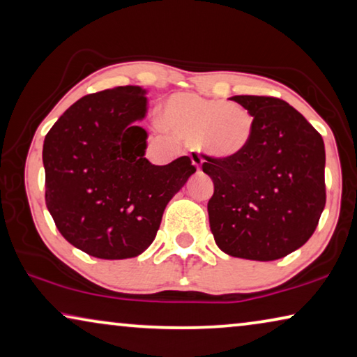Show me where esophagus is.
<instances>
[{"mask_svg": "<svg viewBox=\"0 0 357 357\" xmlns=\"http://www.w3.org/2000/svg\"><path fill=\"white\" fill-rule=\"evenodd\" d=\"M190 160H192V165L197 168V172H202V163H204V160H202V157L199 155V153H190Z\"/></svg>", "mask_w": 357, "mask_h": 357, "instance_id": "obj_1", "label": "esophagus"}]
</instances>
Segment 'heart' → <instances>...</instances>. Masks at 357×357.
<instances>
[{
  "label": "heart",
  "instance_id": "obj_1",
  "mask_svg": "<svg viewBox=\"0 0 357 357\" xmlns=\"http://www.w3.org/2000/svg\"><path fill=\"white\" fill-rule=\"evenodd\" d=\"M163 121L169 130L218 160H232L247 151L255 121L242 105L195 94H174L163 105Z\"/></svg>",
  "mask_w": 357,
  "mask_h": 357
}]
</instances>
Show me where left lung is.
Instances as JSON below:
<instances>
[{"label":"left lung","mask_w":357,"mask_h":357,"mask_svg":"<svg viewBox=\"0 0 357 357\" xmlns=\"http://www.w3.org/2000/svg\"><path fill=\"white\" fill-rule=\"evenodd\" d=\"M253 116L252 142L241 157H205L215 184L208 200L216 245L236 258L274 261L314 234L326 206L322 136L290 104L269 96H234Z\"/></svg>","instance_id":"1"}]
</instances>
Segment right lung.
<instances>
[{"instance_id": "right-lung-1", "label": "right lung", "mask_w": 357, "mask_h": 357, "mask_svg": "<svg viewBox=\"0 0 357 357\" xmlns=\"http://www.w3.org/2000/svg\"><path fill=\"white\" fill-rule=\"evenodd\" d=\"M146 89L119 86L70 105L45 137L46 206L67 242L100 259L135 258L151 245L165 206L188 183L189 157H144Z\"/></svg>"}]
</instances>
